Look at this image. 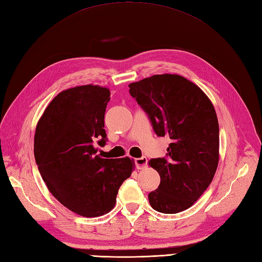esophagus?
Returning a JSON list of instances; mask_svg holds the SVG:
<instances>
[{
  "label": "esophagus",
  "mask_w": 262,
  "mask_h": 262,
  "mask_svg": "<svg viewBox=\"0 0 262 262\" xmlns=\"http://www.w3.org/2000/svg\"><path fill=\"white\" fill-rule=\"evenodd\" d=\"M136 162V167L138 168V169H143V168H146L147 165H148V160L146 157H141V158H137L135 160Z\"/></svg>",
  "instance_id": "obj_1"
}]
</instances>
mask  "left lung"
Masks as SVG:
<instances>
[{
  "instance_id": "8db88e82",
  "label": "left lung",
  "mask_w": 262,
  "mask_h": 262,
  "mask_svg": "<svg viewBox=\"0 0 262 262\" xmlns=\"http://www.w3.org/2000/svg\"><path fill=\"white\" fill-rule=\"evenodd\" d=\"M129 87L156 135L171 139L165 158L149 161L160 176L159 187L148 195L150 205L165 214L187 210L217 169L220 133L213 104L199 86L177 74L154 75Z\"/></svg>"
}]
</instances>
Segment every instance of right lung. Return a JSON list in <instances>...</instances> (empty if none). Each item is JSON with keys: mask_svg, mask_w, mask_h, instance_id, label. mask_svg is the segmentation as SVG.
I'll return each instance as SVG.
<instances>
[{"mask_svg": "<svg viewBox=\"0 0 262 262\" xmlns=\"http://www.w3.org/2000/svg\"><path fill=\"white\" fill-rule=\"evenodd\" d=\"M111 92L98 85L60 92L45 110L34 133V158L50 193L85 217L108 213L122 183L135 169L129 157L104 159L94 141L106 142L104 114Z\"/></svg>", "mask_w": 262, "mask_h": 262, "instance_id": "1", "label": "right lung"}]
</instances>
